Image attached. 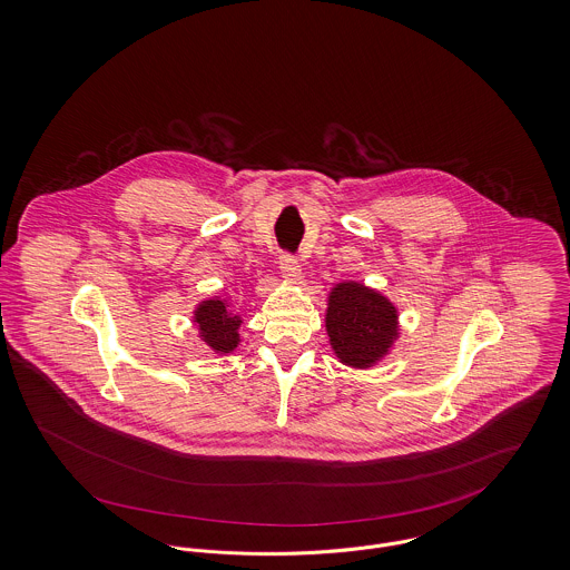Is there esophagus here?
Instances as JSON below:
<instances>
[{"label": "esophagus", "mask_w": 570, "mask_h": 570, "mask_svg": "<svg viewBox=\"0 0 570 570\" xmlns=\"http://www.w3.org/2000/svg\"><path fill=\"white\" fill-rule=\"evenodd\" d=\"M279 271L291 282H297L302 277V266H299V262L293 255H282L279 257Z\"/></svg>", "instance_id": "34e87169"}]
</instances>
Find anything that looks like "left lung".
I'll list each match as a JSON object with an SVG mask.
<instances>
[{"label":"left lung","mask_w":570,"mask_h":570,"mask_svg":"<svg viewBox=\"0 0 570 570\" xmlns=\"http://www.w3.org/2000/svg\"><path fill=\"white\" fill-rule=\"evenodd\" d=\"M325 332L343 365L370 370L393 350L400 336L397 308L361 282H341L327 295Z\"/></svg>","instance_id":"obj_1"}]
</instances>
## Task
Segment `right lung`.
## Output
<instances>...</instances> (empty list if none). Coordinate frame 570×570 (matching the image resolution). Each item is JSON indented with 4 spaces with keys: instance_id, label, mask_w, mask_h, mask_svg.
I'll return each mask as SVG.
<instances>
[{
    "instance_id": "add662e5",
    "label": "right lung",
    "mask_w": 570,
    "mask_h": 570,
    "mask_svg": "<svg viewBox=\"0 0 570 570\" xmlns=\"http://www.w3.org/2000/svg\"><path fill=\"white\" fill-rule=\"evenodd\" d=\"M194 323L198 327L200 341L214 352V354H232L240 345V325L243 316L234 313L227 304V299L209 297L203 299L194 308Z\"/></svg>"
}]
</instances>
